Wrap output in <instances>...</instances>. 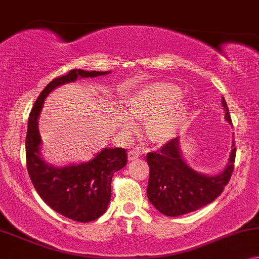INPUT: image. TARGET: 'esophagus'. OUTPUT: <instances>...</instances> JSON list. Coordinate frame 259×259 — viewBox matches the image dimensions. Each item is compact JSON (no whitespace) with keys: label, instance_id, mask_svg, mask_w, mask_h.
Instances as JSON below:
<instances>
[{"label":"esophagus","instance_id":"obj_1","mask_svg":"<svg viewBox=\"0 0 259 259\" xmlns=\"http://www.w3.org/2000/svg\"><path fill=\"white\" fill-rule=\"evenodd\" d=\"M141 156V152L140 150H137V149H133V150H130L128 152V158L130 161H133V159H136Z\"/></svg>","mask_w":259,"mask_h":259}]
</instances>
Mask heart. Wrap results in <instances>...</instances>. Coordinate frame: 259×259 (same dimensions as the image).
Returning <instances> with one entry per match:
<instances>
[{"mask_svg":"<svg viewBox=\"0 0 259 259\" xmlns=\"http://www.w3.org/2000/svg\"><path fill=\"white\" fill-rule=\"evenodd\" d=\"M182 90L169 82H154L134 92L128 98V109L134 118L148 119L147 134L156 144L165 143L172 137L187 107L180 102ZM134 118L125 116L124 128L135 130Z\"/></svg>","mask_w":259,"mask_h":259,"instance_id":"b5f03b06","label":"heart"}]
</instances>
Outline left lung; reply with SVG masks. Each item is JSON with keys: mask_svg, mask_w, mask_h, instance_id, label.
<instances>
[{"mask_svg": "<svg viewBox=\"0 0 259 259\" xmlns=\"http://www.w3.org/2000/svg\"><path fill=\"white\" fill-rule=\"evenodd\" d=\"M222 105L225 110V119L232 124L224 97H222ZM235 157L234 141L229 162L222 172L214 176L197 172L183 158L180 138H174L163 145L159 151L147 155L150 169L147 189L149 201L159 212L170 217L201 209L223 192L234 171Z\"/></svg>", "mask_w": 259, "mask_h": 259, "instance_id": "obj_1", "label": "left lung"}]
</instances>
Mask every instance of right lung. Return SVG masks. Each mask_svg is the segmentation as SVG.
I'll return each instance as SVG.
<instances>
[{
    "label": "right lung",
    "instance_id": "obj_1",
    "mask_svg": "<svg viewBox=\"0 0 259 259\" xmlns=\"http://www.w3.org/2000/svg\"><path fill=\"white\" fill-rule=\"evenodd\" d=\"M109 72L72 69L67 75L53 79L39 94L28 119L27 169L36 191L54 211L81 223L97 220L107 211L111 198L112 176L126 164L125 149L107 148L89 162L54 166L42 158L39 151L42 141L38 117L46 97L57 87L75 82L77 78L96 77Z\"/></svg>",
    "mask_w": 259,
    "mask_h": 259
}]
</instances>
